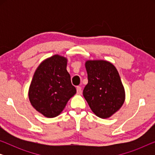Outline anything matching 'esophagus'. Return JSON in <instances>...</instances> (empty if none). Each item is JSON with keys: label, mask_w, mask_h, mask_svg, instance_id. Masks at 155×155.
Masks as SVG:
<instances>
[{"label": "esophagus", "mask_w": 155, "mask_h": 155, "mask_svg": "<svg viewBox=\"0 0 155 155\" xmlns=\"http://www.w3.org/2000/svg\"><path fill=\"white\" fill-rule=\"evenodd\" d=\"M77 93L78 94H80L82 93V88L80 87H79V86H78L77 87Z\"/></svg>", "instance_id": "esophagus-1"}]
</instances>
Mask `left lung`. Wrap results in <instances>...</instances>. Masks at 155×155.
Here are the masks:
<instances>
[{
    "instance_id": "left-lung-1",
    "label": "left lung",
    "mask_w": 155,
    "mask_h": 155,
    "mask_svg": "<svg viewBox=\"0 0 155 155\" xmlns=\"http://www.w3.org/2000/svg\"><path fill=\"white\" fill-rule=\"evenodd\" d=\"M88 83L83 96L95 115L108 118L120 109L125 101V90L118 72L111 63L87 61Z\"/></svg>"
}]
</instances>
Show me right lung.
<instances>
[{
	"instance_id": "add662e5",
	"label": "right lung",
	"mask_w": 155,
	"mask_h": 155,
	"mask_svg": "<svg viewBox=\"0 0 155 155\" xmlns=\"http://www.w3.org/2000/svg\"><path fill=\"white\" fill-rule=\"evenodd\" d=\"M67 58L54 55L40 63L29 89L31 104L47 118L58 116L76 93L66 70Z\"/></svg>"
}]
</instances>
